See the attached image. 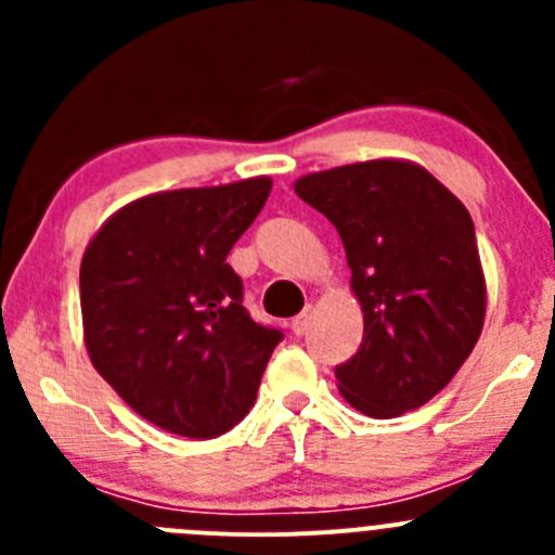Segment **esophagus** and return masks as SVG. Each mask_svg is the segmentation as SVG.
Segmentation results:
<instances>
[{
    "mask_svg": "<svg viewBox=\"0 0 555 555\" xmlns=\"http://www.w3.org/2000/svg\"><path fill=\"white\" fill-rule=\"evenodd\" d=\"M309 322H311V306H309V309L300 311L298 317H295L293 322H289V327H293L295 335H304L306 330H309Z\"/></svg>",
    "mask_w": 555,
    "mask_h": 555,
    "instance_id": "34e87169",
    "label": "esophagus"
}]
</instances>
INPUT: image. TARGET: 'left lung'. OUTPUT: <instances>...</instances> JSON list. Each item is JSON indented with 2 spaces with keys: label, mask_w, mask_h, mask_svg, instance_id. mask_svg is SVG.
I'll return each instance as SVG.
<instances>
[{
  "label": "left lung",
  "mask_w": 555,
  "mask_h": 555,
  "mask_svg": "<svg viewBox=\"0 0 555 555\" xmlns=\"http://www.w3.org/2000/svg\"><path fill=\"white\" fill-rule=\"evenodd\" d=\"M295 193L338 231L365 313L360 349L335 367L340 395L373 418L416 411L456 376L483 327L473 217L405 160L309 173Z\"/></svg>",
  "instance_id": "left-lung-1"
}]
</instances>
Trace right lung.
Here are the masks:
<instances>
[{"label": "right lung", "mask_w": 555, "mask_h": 555, "mask_svg": "<svg viewBox=\"0 0 555 555\" xmlns=\"http://www.w3.org/2000/svg\"><path fill=\"white\" fill-rule=\"evenodd\" d=\"M271 179L139 198L82 255L80 306L93 367L133 411L182 438H217L255 405L282 330L244 309L228 251Z\"/></svg>", "instance_id": "obj_1"}]
</instances>
